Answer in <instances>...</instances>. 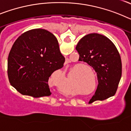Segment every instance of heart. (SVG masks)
Here are the masks:
<instances>
[{"label": "heart", "mask_w": 131, "mask_h": 131, "mask_svg": "<svg viewBox=\"0 0 131 131\" xmlns=\"http://www.w3.org/2000/svg\"><path fill=\"white\" fill-rule=\"evenodd\" d=\"M84 81L85 82V83H86V84H88V81H89L88 80L89 79L88 78V77H89V76H88V73H84Z\"/></svg>", "instance_id": "b5f03b06"}]
</instances>
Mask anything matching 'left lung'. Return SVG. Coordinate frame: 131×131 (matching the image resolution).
I'll use <instances>...</instances> for the list:
<instances>
[{
  "label": "left lung",
  "instance_id": "1",
  "mask_svg": "<svg viewBox=\"0 0 131 131\" xmlns=\"http://www.w3.org/2000/svg\"><path fill=\"white\" fill-rule=\"evenodd\" d=\"M75 48L79 61L86 62L97 74L98 87L89 102L114 95L122 74L121 57L114 44L102 35L91 33L84 36Z\"/></svg>",
  "mask_w": 131,
  "mask_h": 131
}]
</instances>
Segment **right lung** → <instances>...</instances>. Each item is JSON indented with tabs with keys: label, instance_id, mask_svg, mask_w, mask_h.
Listing matches in <instances>:
<instances>
[{
	"label": "right lung",
	"instance_id": "add662e5",
	"mask_svg": "<svg viewBox=\"0 0 131 131\" xmlns=\"http://www.w3.org/2000/svg\"><path fill=\"white\" fill-rule=\"evenodd\" d=\"M64 62L52 33L42 29L29 30L16 39L9 53V81L23 95L48 96L52 94L49 77L61 69Z\"/></svg>",
	"mask_w": 131,
	"mask_h": 131
}]
</instances>
